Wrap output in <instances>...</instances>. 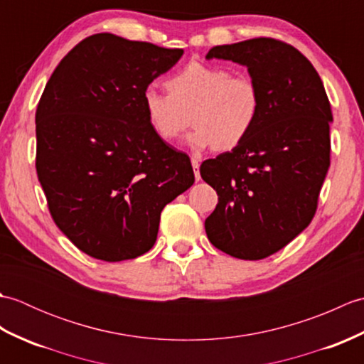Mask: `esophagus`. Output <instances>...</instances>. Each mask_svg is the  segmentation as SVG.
I'll return each instance as SVG.
<instances>
[{
	"instance_id": "obj_1",
	"label": "esophagus",
	"mask_w": 364,
	"mask_h": 364,
	"mask_svg": "<svg viewBox=\"0 0 364 364\" xmlns=\"http://www.w3.org/2000/svg\"><path fill=\"white\" fill-rule=\"evenodd\" d=\"M191 162H192V167H194L196 180H197V181H200V162H198V159H196V158H192V159H191Z\"/></svg>"
}]
</instances>
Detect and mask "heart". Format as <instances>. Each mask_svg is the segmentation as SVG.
Masks as SVG:
<instances>
[{"label":"heart","mask_w":364,"mask_h":364,"mask_svg":"<svg viewBox=\"0 0 364 364\" xmlns=\"http://www.w3.org/2000/svg\"><path fill=\"white\" fill-rule=\"evenodd\" d=\"M167 94L146 87L142 106L156 136L173 142L191 125L188 139L194 150L219 146L231 150L242 144L259 117V89L250 76L227 67L192 60L166 82Z\"/></svg>","instance_id":"b5f03b06"}]
</instances>
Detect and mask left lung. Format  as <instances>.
Segmentation results:
<instances>
[{
  "mask_svg": "<svg viewBox=\"0 0 364 364\" xmlns=\"http://www.w3.org/2000/svg\"><path fill=\"white\" fill-rule=\"evenodd\" d=\"M206 59L245 65L259 89L261 111L242 144L200 166L219 197L205 230L231 257L262 259L314 218L330 167V102L310 60L275 38L214 46Z\"/></svg>",
  "mask_w": 364,
  "mask_h": 364,
  "instance_id": "1",
  "label": "left lung"
}]
</instances>
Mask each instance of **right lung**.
I'll return each mask as SVG.
<instances>
[{
	"instance_id": "obj_1",
	"label": "right lung",
	"mask_w": 364,
	"mask_h": 364,
	"mask_svg": "<svg viewBox=\"0 0 364 364\" xmlns=\"http://www.w3.org/2000/svg\"><path fill=\"white\" fill-rule=\"evenodd\" d=\"M109 33L54 68L36 112V168L58 228L89 257L123 261L156 242L161 211L196 181L186 153L156 136L142 94L183 56Z\"/></svg>"
}]
</instances>
